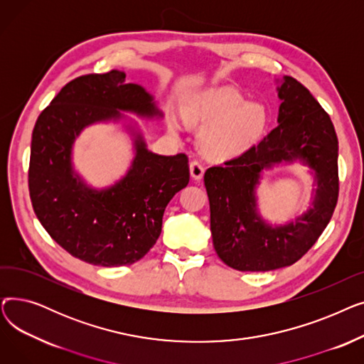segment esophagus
Segmentation results:
<instances>
[{
	"label": "esophagus",
	"mask_w": 364,
	"mask_h": 364,
	"mask_svg": "<svg viewBox=\"0 0 364 364\" xmlns=\"http://www.w3.org/2000/svg\"><path fill=\"white\" fill-rule=\"evenodd\" d=\"M203 172H205V168L200 161L193 159L192 162H190V174H192V177L195 180H200L203 177Z\"/></svg>",
	"instance_id": "esophagus-1"
}]
</instances>
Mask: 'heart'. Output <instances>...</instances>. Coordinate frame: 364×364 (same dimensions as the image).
Segmentation results:
<instances>
[{
	"label": "heart",
	"instance_id": "obj_1",
	"mask_svg": "<svg viewBox=\"0 0 364 364\" xmlns=\"http://www.w3.org/2000/svg\"><path fill=\"white\" fill-rule=\"evenodd\" d=\"M190 121L209 122L202 129L203 149L213 156H237L258 143L267 127V110L261 103L246 102L233 87L208 90L186 107ZM172 131L180 129V121L172 118Z\"/></svg>",
	"mask_w": 364,
	"mask_h": 364
}]
</instances>
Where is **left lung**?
<instances>
[{"label": "left lung", "mask_w": 364, "mask_h": 364, "mask_svg": "<svg viewBox=\"0 0 364 364\" xmlns=\"http://www.w3.org/2000/svg\"><path fill=\"white\" fill-rule=\"evenodd\" d=\"M277 92L279 125L240 156L208 168L203 177L215 252L239 272H270L296 262L326 228L338 202V137L329 114L292 76H283ZM295 160L314 169L315 198L307 213L273 228L257 213L260 172Z\"/></svg>", "instance_id": "left-lung-1"}]
</instances>
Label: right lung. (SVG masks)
Listing matches in <instances>:
<instances>
[{"mask_svg": "<svg viewBox=\"0 0 364 364\" xmlns=\"http://www.w3.org/2000/svg\"><path fill=\"white\" fill-rule=\"evenodd\" d=\"M121 112L162 118L151 95L125 73H91L68 82L36 119L31 143L29 195L33 211L72 257L92 265L119 267L141 259L156 243L168 202L188 184L184 153L162 156L134 136L136 155L110 187H88L72 165V147L95 122L119 121Z\"/></svg>", "mask_w": 364, "mask_h": 364, "instance_id": "obj_1", "label": "right lung"}]
</instances>
